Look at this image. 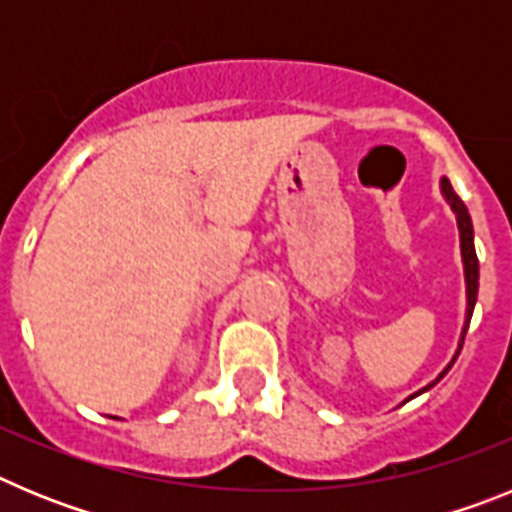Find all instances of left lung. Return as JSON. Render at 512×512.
<instances>
[{"label": "left lung", "mask_w": 512, "mask_h": 512, "mask_svg": "<svg viewBox=\"0 0 512 512\" xmlns=\"http://www.w3.org/2000/svg\"><path fill=\"white\" fill-rule=\"evenodd\" d=\"M441 194L446 197V202L451 205V210H454L456 215V225H459V241H461V261H464V282H467V318H464V328H461V338H459V348H456L454 359L449 361V366L443 369L441 374H438L436 379H433L431 384H425L423 390H418L415 395H410L408 400H413V397L423 395V392H428L433 387V384L441 382L443 377H446V372H449L451 366H454L456 356H459L461 346H464V336H467V328H469V320H472V312H474V302H477V292H479V261H477V251H474V228H472V217H469V210L467 205L459 200V194L454 192V187H451V182L443 176L441 179ZM405 400V402H408Z\"/></svg>", "instance_id": "8db88e82"}]
</instances>
